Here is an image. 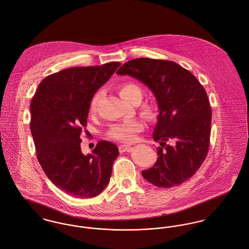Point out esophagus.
I'll list each match as a JSON object with an SVG mask.
<instances>
[{
  "label": "esophagus",
  "mask_w": 249,
  "mask_h": 249,
  "mask_svg": "<svg viewBox=\"0 0 249 249\" xmlns=\"http://www.w3.org/2000/svg\"><path fill=\"white\" fill-rule=\"evenodd\" d=\"M129 147H130V144H121V145L119 146V149H120V152L123 153V152L128 151Z\"/></svg>",
  "instance_id": "esophagus-1"
}]
</instances>
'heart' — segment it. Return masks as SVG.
Returning a JSON list of instances; mask_svg holds the SVG:
<instances>
[{
  "label": "heart",
  "mask_w": 249,
  "mask_h": 249,
  "mask_svg": "<svg viewBox=\"0 0 249 249\" xmlns=\"http://www.w3.org/2000/svg\"><path fill=\"white\" fill-rule=\"evenodd\" d=\"M120 96L126 102L131 104H139L142 97V89L134 83H124L119 87ZM102 91H97L91 98L89 103L90 112H95L97 109L98 103L101 99ZM142 114L149 121H154L158 117V107L152 103H145L141 107ZM143 129V124L139 120L127 121L120 124H113L108 129L107 135L108 138L123 142H133L137 139V134Z\"/></svg>",
  "instance_id": "heart-1"
}]
</instances>
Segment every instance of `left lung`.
Instances as JSON below:
<instances>
[{"label":"left lung","instance_id":"obj_1","mask_svg":"<svg viewBox=\"0 0 249 249\" xmlns=\"http://www.w3.org/2000/svg\"><path fill=\"white\" fill-rule=\"evenodd\" d=\"M119 75H129L146 85L156 97L160 114L153 132L155 164L142 171L155 186L169 188L190 179L206 158L211 131V108L197 78L172 61L138 58L124 64ZM172 139L176 144L166 145Z\"/></svg>","mask_w":249,"mask_h":249}]
</instances>
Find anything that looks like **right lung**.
Instances as JSON below:
<instances>
[{"instance_id": "add662e5", "label": "right lung", "mask_w": 249, "mask_h": 249, "mask_svg": "<svg viewBox=\"0 0 249 249\" xmlns=\"http://www.w3.org/2000/svg\"><path fill=\"white\" fill-rule=\"evenodd\" d=\"M120 66L112 62L51 74L31 100L30 130L37 159L47 178L72 197L93 198L110 180L118 147L100 141L92 154L84 155L80 136L88 124L91 98Z\"/></svg>"}]
</instances>
